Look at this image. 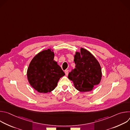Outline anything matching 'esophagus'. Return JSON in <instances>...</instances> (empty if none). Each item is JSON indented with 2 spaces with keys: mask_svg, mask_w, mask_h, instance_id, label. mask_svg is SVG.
Returning <instances> with one entry per match:
<instances>
[{
  "mask_svg": "<svg viewBox=\"0 0 130 130\" xmlns=\"http://www.w3.org/2000/svg\"><path fill=\"white\" fill-rule=\"evenodd\" d=\"M65 75L66 76H67L68 74V70H65Z\"/></svg>",
  "mask_w": 130,
  "mask_h": 130,
  "instance_id": "34e87169",
  "label": "esophagus"
}]
</instances>
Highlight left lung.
Wrapping results in <instances>:
<instances>
[{"mask_svg":"<svg viewBox=\"0 0 130 130\" xmlns=\"http://www.w3.org/2000/svg\"><path fill=\"white\" fill-rule=\"evenodd\" d=\"M75 68L68 74V79L73 82L75 88L80 91H89L99 84L102 77L100 65L89 51L81 48L74 56Z\"/></svg>","mask_w":130,"mask_h":130,"instance_id":"obj_1","label":"left lung"}]
</instances>
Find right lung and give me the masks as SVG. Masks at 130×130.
Segmentation results:
<instances>
[{"instance_id":"1","label":"right lung","mask_w":130,"mask_h":130,"mask_svg":"<svg viewBox=\"0 0 130 130\" xmlns=\"http://www.w3.org/2000/svg\"><path fill=\"white\" fill-rule=\"evenodd\" d=\"M51 49L39 52L31 60L27 69V78L30 85L41 93H47L57 86L64 72L54 59Z\"/></svg>"}]
</instances>
